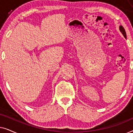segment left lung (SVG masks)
<instances>
[{
    "label": "left lung",
    "instance_id": "left-lung-1",
    "mask_svg": "<svg viewBox=\"0 0 133 133\" xmlns=\"http://www.w3.org/2000/svg\"><path fill=\"white\" fill-rule=\"evenodd\" d=\"M119 30H120V31H121L122 32V34H123V36L126 38L127 37V34H126V32H125V29L122 26V25H121V26H119Z\"/></svg>",
    "mask_w": 133,
    "mask_h": 133
}]
</instances>
